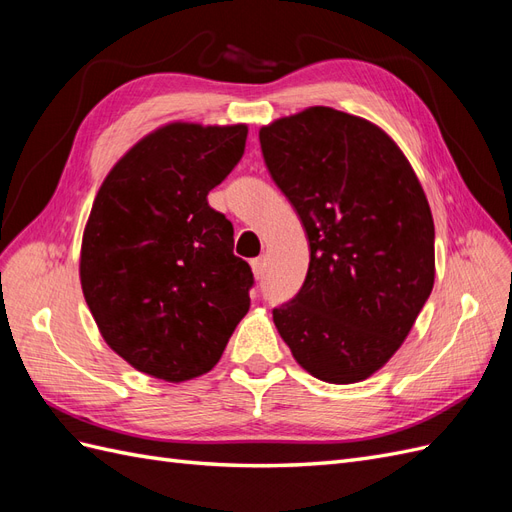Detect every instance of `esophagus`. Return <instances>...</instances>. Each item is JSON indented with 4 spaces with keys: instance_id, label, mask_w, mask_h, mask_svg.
I'll return each mask as SVG.
<instances>
[{
    "instance_id": "esophagus-1",
    "label": "esophagus",
    "mask_w": 512,
    "mask_h": 512,
    "mask_svg": "<svg viewBox=\"0 0 512 512\" xmlns=\"http://www.w3.org/2000/svg\"><path fill=\"white\" fill-rule=\"evenodd\" d=\"M265 269H267V262H265V258H254L252 260V271H254V277L256 280H260L262 275H265Z\"/></svg>"
}]
</instances>
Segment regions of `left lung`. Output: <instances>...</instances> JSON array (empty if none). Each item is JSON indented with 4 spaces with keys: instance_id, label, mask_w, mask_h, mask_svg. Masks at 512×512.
Returning a JSON list of instances; mask_svg holds the SVG:
<instances>
[{
    "instance_id": "1",
    "label": "left lung",
    "mask_w": 512,
    "mask_h": 512,
    "mask_svg": "<svg viewBox=\"0 0 512 512\" xmlns=\"http://www.w3.org/2000/svg\"><path fill=\"white\" fill-rule=\"evenodd\" d=\"M258 136L309 241L305 282L273 309L275 327L314 378L361 382L404 344L431 294L427 196L393 138L363 117L312 106Z\"/></svg>"
}]
</instances>
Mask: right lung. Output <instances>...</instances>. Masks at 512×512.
<instances>
[{
  "label": "right lung",
  "mask_w": 512,
  "mask_h": 512,
  "mask_svg": "<svg viewBox=\"0 0 512 512\" xmlns=\"http://www.w3.org/2000/svg\"><path fill=\"white\" fill-rule=\"evenodd\" d=\"M247 126L175 121L141 138L96 194L81 286L104 342L147 376L207 374L250 309L254 275L207 203L245 151Z\"/></svg>",
  "instance_id": "right-lung-1"
}]
</instances>
